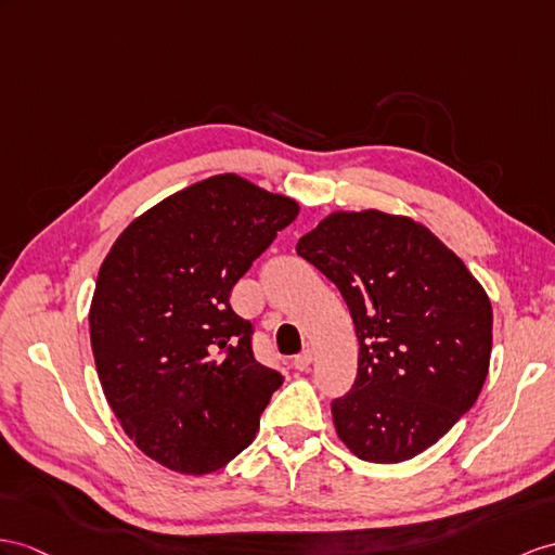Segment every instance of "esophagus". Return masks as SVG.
<instances>
[{"label": "esophagus", "instance_id": "34e87169", "mask_svg": "<svg viewBox=\"0 0 555 555\" xmlns=\"http://www.w3.org/2000/svg\"><path fill=\"white\" fill-rule=\"evenodd\" d=\"M310 362H313V350H310V348L301 350L299 356H294V367L299 370V372L308 370V367H310Z\"/></svg>", "mask_w": 555, "mask_h": 555}]
</instances>
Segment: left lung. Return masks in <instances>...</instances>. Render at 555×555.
<instances>
[{
	"label": "left lung",
	"mask_w": 555,
	"mask_h": 555,
	"mask_svg": "<svg viewBox=\"0 0 555 555\" xmlns=\"http://www.w3.org/2000/svg\"><path fill=\"white\" fill-rule=\"evenodd\" d=\"M296 254L334 282L356 324L358 376L332 402L336 434L364 462L422 454L480 396L492 353L488 294L408 216L330 214Z\"/></svg>",
	"instance_id": "left-lung-1"
}]
</instances>
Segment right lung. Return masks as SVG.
<instances>
[{"label":"right lung","instance_id":"add662e5","mask_svg":"<svg viewBox=\"0 0 555 555\" xmlns=\"http://www.w3.org/2000/svg\"><path fill=\"white\" fill-rule=\"evenodd\" d=\"M296 214L294 199L219 173L147 209L105 256L93 360L125 434L162 466H225L285 382L254 358V324L231 292Z\"/></svg>","mask_w":555,"mask_h":555}]
</instances>
